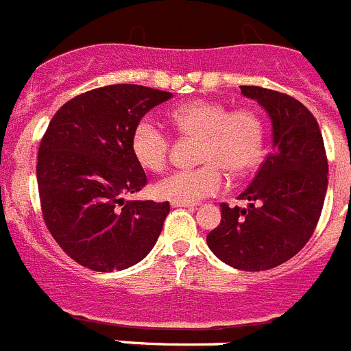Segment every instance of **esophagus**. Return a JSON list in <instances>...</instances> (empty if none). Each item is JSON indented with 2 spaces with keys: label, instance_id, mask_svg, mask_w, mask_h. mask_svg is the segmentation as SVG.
<instances>
[{
  "label": "esophagus",
  "instance_id": "1",
  "mask_svg": "<svg viewBox=\"0 0 351 351\" xmlns=\"http://www.w3.org/2000/svg\"><path fill=\"white\" fill-rule=\"evenodd\" d=\"M170 206L172 207H191V209H193V207H197L195 204H186V202H170Z\"/></svg>",
  "mask_w": 351,
  "mask_h": 351
}]
</instances>
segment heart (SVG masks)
<instances>
[{
  "instance_id": "1",
  "label": "heart",
  "mask_w": 351,
  "mask_h": 351,
  "mask_svg": "<svg viewBox=\"0 0 351 351\" xmlns=\"http://www.w3.org/2000/svg\"><path fill=\"white\" fill-rule=\"evenodd\" d=\"M172 125L184 137L200 138L193 170L170 173L154 186L161 200L197 204L225 186L223 170L239 178L258 165L263 149V123L251 108L228 110L225 104L191 100L170 114ZM132 154L147 172H161L169 160L167 133L151 119L138 121L130 141Z\"/></svg>"
}]
</instances>
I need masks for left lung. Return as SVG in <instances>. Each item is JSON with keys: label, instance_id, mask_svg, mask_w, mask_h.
<instances>
[{"label": "left lung", "instance_id": "8db88e82", "mask_svg": "<svg viewBox=\"0 0 351 351\" xmlns=\"http://www.w3.org/2000/svg\"><path fill=\"white\" fill-rule=\"evenodd\" d=\"M256 100L272 126V151L241 200L221 204V223L207 246L241 271H267L297 255L315 232L327 193V156L320 126L299 100L258 86H241Z\"/></svg>", "mask_w": 351, "mask_h": 351}]
</instances>
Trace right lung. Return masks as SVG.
Here are the masks:
<instances>
[{"instance_id":"right-lung-1","label":"right lung","mask_w":351,"mask_h":351,"mask_svg":"<svg viewBox=\"0 0 351 351\" xmlns=\"http://www.w3.org/2000/svg\"><path fill=\"white\" fill-rule=\"evenodd\" d=\"M172 93L112 84L71 98L40 142L36 181L45 225L68 256L98 272L147 256L169 202L132 200L147 182L130 141L138 121Z\"/></svg>"}]
</instances>
